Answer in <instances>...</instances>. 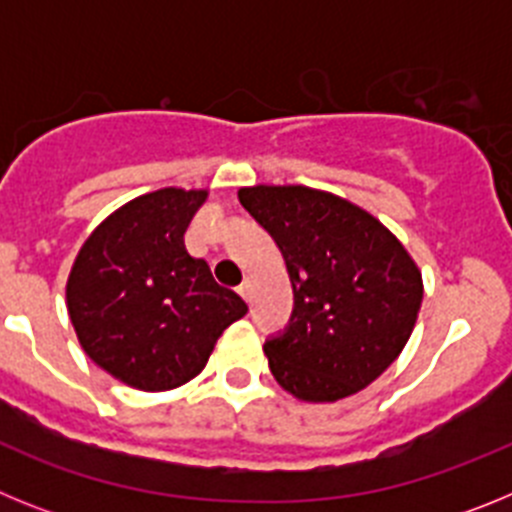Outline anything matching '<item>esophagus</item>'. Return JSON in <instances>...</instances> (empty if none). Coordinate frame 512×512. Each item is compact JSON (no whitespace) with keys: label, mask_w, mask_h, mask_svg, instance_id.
Wrapping results in <instances>:
<instances>
[{"label":"esophagus","mask_w":512,"mask_h":512,"mask_svg":"<svg viewBox=\"0 0 512 512\" xmlns=\"http://www.w3.org/2000/svg\"><path fill=\"white\" fill-rule=\"evenodd\" d=\"M238 295L243 297V300H251V279H246V282L241 284V287H238Z\"/></svg>","instance_id":"1"}]
</instances>
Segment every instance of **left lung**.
<instances>
[{"label": "left lung", "instance_id": "1", "mask_svg": "<svg viewBox=\"0 0 512 512\" xmlns=\"http://www.w3.org/2000/svg\"><path fill=\"white\" fill-rule=\"evenodd\" d=\"M274 238L295 292L284 333L264 343L289 395L336 402L369 387L400 356L418 320L423 277L377 217L320 189H238Z\"/></svg>", "mask_w": 512, "mask_h": 512}]
</instances>
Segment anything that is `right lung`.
Returning a JSON list of instances; mask_svg holds the SVG:
<instances>
[{"label":"right lung","mask_w":512,"mask_h":512,"mask_svg":"<svg viewBox=\"0 0 512 512\" xmlns=\"http://www.w3.org/2000/svg\"><path fill=\"white\" fill-rule=\"evenodd\" d=\"M205 189L135 197L92 230L66 284L76 338L104 372L143 392L182 387L205 369L246 302L189 256L184 233Z\"/></svg>","instance_id":"obj_1"}]
</instances>
